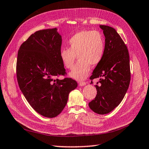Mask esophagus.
I'll list each match as a JSON object with an SVG mask.
<instances>
[{"mask_svg":"<svg viewBox=\"0 0 149 149\" xmlns=\"http://www.w3.org/2000/svg\"><path fill=\"white\" fill-rule=\"evenodd\" d=\"M86 83L85 82V81H80V82H79V86H86Z\"/></svg>","mask_w":149,"mask_h":149,"instance_id":"esophagus-1","label":"esophagus"}]
</instances>
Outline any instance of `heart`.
I'll return each mask as SVG.
<instances>
[{
  "label": "heart",
  "mask_w": 149,
  "mask_h": 149,
  "mask_svg": "<svg viewBox=\"0 0 149 149\" xmlns=\"http://www.w3.org/2000/svg\"><path fill=\"white\" fill-rule=\"evenodd\" d=\"M68 45L69 48L60 50V59L65 68L72 69L77 56L78 62L70 77L77 80H84L89 74L91 65H98L104 55V35L98 31L82 30L72 36Z\"/></svg>",
  "instance_id": "obj_1"
}]
</instances>
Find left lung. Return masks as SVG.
Returning a JSON list of instances; mask_svg holds the SVG:
<instances>
[{
    "label": "left lung",
    "mask_w": 149,
    "mask_h": 149,
    "mask_svg": "<svg viewBox=\"0 0 149 149\" xmlns=\"http://www.w3.org/2000/svg\"><path fill=\"white\" fill-rule=\"evenodd\" d=\"M100 28L105 37V52L90 77L91 80L100 78L95 86L97 95L89 106L95 113L105 114L118 106L127 91L130 80V61L126 45L115 29L104 25Z\"/></svg>",
    "instance_id": "1"
}]
</instances>
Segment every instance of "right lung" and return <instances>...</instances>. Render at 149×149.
I'll list each match as a JSON object with an SVG mask.
<instances>
[{"instance_id":"add662e5","label":"right lung","mask_w":149,"mask_h":149,"mask_svg":"<svg viewBox=\"0 0 149 149\" xmlns=\"http://www.w3.org/2000/svg\"><path fill=\"white\" fill-rule=\"evenodd\" d=\"M62 36L56 28L33 33L20 45L17 61L20 89L34 110L54 118L64 109L69 94L77 87L73 79H55L66 74L60 58Z\"/></svg>"}]
</instances>
